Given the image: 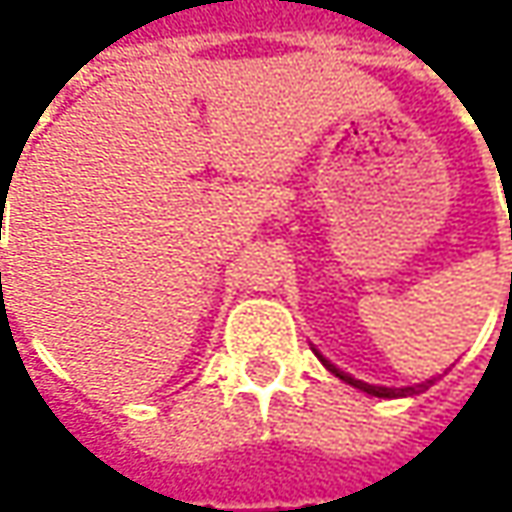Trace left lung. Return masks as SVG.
<instances>
[{
  "mask_svg": "<svg viewBox=\"0 0 512 512\" xmlns=\"http://www.w3.org/2000/svg\"><path fill=\"white\" fill-rule=\"evenodd\" d=\"M322 359V356H319ZM325 362V367L330 370V373H336L342 382L353 384V387H359V390H364V393H370V396H379V399H396V396H413V393H419L422 387H427L430 382L419 384V387H402V390H396V387H376V384H364L359 382V379H353V376H347V373H342L339 367H333V364L327 362V359H322Z\"/></svg>",
  "mask_w": 512,
  "mask_h": 512,
  "instance_id": "1",
  "label": "left lung"
}]
</instances>
